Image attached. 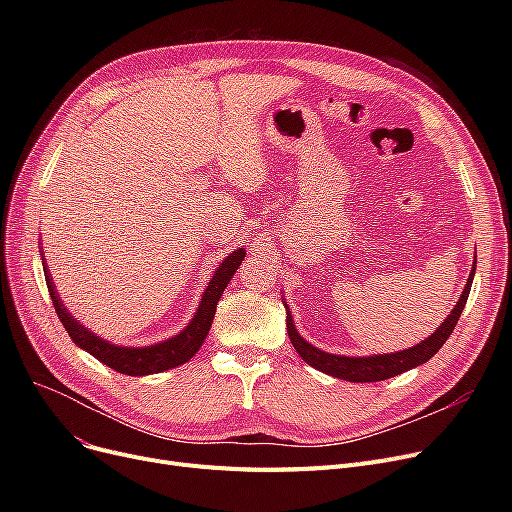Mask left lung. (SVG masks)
<instances>
[{
    "mask_svg": "<svg viewBox=\"0 0 512 512\" xmlns=\"http://www.w3.org/2000/svg\"><path fill=\"white\" fill-rule=\"evenodd\" d=\"M475 263H477V255H475V261L471 267L469 280L463 288V294L459 297V303L454 305L450 315L442 321V326H438V330L432 336H427L419 344L402 348V351H396V353L369 355V357H346V355H334V353L321 351V348L307 342L299 334V330L294 328L292 313H290L286 301L282 299L284 307H286V330H288L294 351L303 357V361L307 365L315 367L317 371L328 373V375H332V378H340L346 382H382V380L394 378V375L405 373L413 367H419L440 351L444 342L448 340V336L452 334V330L456 328V321H459V317L467 305V299H469V290H471L473 276H475Z\"/></svg>",
    "mask_w": 512,
    "mask_h": 512,
    "instance_id": "left-lung-1",
    "label": "left lung"
}]
</instances>
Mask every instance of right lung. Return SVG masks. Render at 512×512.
Listing matches in <instances>:
<instances>
[{
	"label": "right lung",
	"instance_id": "add662e5",
	"mask_svg": "<svg viewBox=\"0 0 512 512\" xmlns=\"http://www.w3.org/2000/svg\"><path fill=\"white\" fill-rule=\"evenodd\" d=\"M245 255H247V251L238 247L220 263V267L213 272V276L203 292L195 315L184 326V330H180L176 336H172L168 340H161V342H155L149 346L114 344L110 340L97 336L87 326L80 324V321L62 303L60 294L56 290V284H53V280H51L43 251H41V261H43V272H45L49 297L53 301V307H56V313L62 321V326L66 328V332L74 340V344L78 348H83L85 353L93 355L103 365L116 369L118 373L134 375V378H139V375H151V373L174 369L178 365H184L186 361H191L197 355V351L203 346V342L209 334L215 307H218V303L222 299L224 288L234 278L238 265L242 263V259H245Z\"/></svg>",
	"mask_w": 512,
	"mask_h": 512
}]
</instances>
